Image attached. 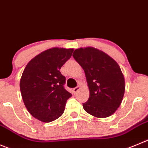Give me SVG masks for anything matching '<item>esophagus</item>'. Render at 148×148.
Returning <instances> with one entry per match:
<instances>
[{"instance_id": "obj_1", "label": "esophagus", "mask_w": 148, "mask_h": 148, "mask_svg": "<svg viewBox=\"0 0 148 148\" xmlns=\"http://www.w3.org/2000/svg\"><path fill=\"white\" fill-rule=\"evenodd\" d=\"M79 89H80V87H79V86H77V87H74V88L73 89V91H74V94H75V93H77V92H78V90H79Z\"/></svg>"}]
</instances>
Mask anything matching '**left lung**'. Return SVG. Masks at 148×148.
<instances>
[{
  "label": "left lung",
  "instance_id": "1",
  "mask_svg": "<svg viewBox=\"0 0 148 148\" xmlns=\"http://www.w3.org/2000/svg\"><path fill=\"white\" fill-rule=\"evenodd\" d=\"M73 57L83 69L90 90L83 103L86 112L97 118L112 115L122 101L125 80L116 61L93 47L76 49Z\"/></svg>",
  "mask_w": 148,
  "mask_h": 148
}]
</instances>
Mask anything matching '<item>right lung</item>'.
Instances as JSON below:
<instances>
[{
	"label": "right lung",
	"instance_id": "1",
	"mask_svg": "<svg viewBox=\"0 0 148 148\" xmlns=\"http://www.w3.org/2000/svg\"><path fill=\"white\" fill-rule=\"evenodd\" d=\"M73 51V48H50L34 57L23 71L20 79L23 101L29 113L42 122L59 118L71 96L64 89L66 78L60 69Z\"/></svg>",
	"mask_w": 148,
	"mask_h": 148
}]
</instances>
